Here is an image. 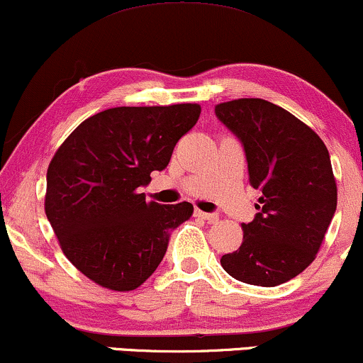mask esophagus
I'll return each mask as SVG.
<instances>
[{
    "instance_id": "34e87169",
    "label": "esophagus",
    "mask_w": 363,
    "mask_h": 363,
    "mask_svg": "<svg viewBox=\"0 0 363 363\" xmlns=\"http://www.w3.org/2000/svg\"><path fill=\"white\" fill-rule=\"evenodd\" d=\"M195 216L200 217V219H206L207 223H217L219 220V216L217 214H211V212H203V211H195Z\"/></svg>"
}]
</instances>
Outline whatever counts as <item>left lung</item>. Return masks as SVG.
Instances as JSON below:
<instances>
[{
  "instance_id": "8db88e82",
  "label": "left lung",
  "mask_w": 363,
  "mask_h": 363,
  "mask_svg": "<svg viewBox=\"0 0 363 363\" xmlns=\"http://www.w3.org/2000/svg\"><path fill=\"white\" fill-rule=\"evenodd\" d=\"M241 140L258 214L242 224V242L220 258L233 279L275 287L304 272L321 248L336 211L330 152L311 127L262 98L216 105Z\"/></svg>"
}]
</instances>
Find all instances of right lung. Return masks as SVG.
<instances>
[{
  "label": "right lung",
  "mask_w": 363,
  "mask_h": 363,
  "mask_svg": "<svg viewBox=\"0 0 363 363\" xmlns=\"http://www.w3.org/2000/svg\"><path fill=\"white\" fill-rule=\"evenodd\" d=\"M200 117V105L117 106L81 122L47 169L45 216L62 253L89 280L134 291L155 274L189 202H146L140 186L163 172Z\"/></svg>",
  "instance_id": "obj_1"
}]
</instances>
